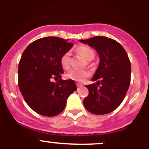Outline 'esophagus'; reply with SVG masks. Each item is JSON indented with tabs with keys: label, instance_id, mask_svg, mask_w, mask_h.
Here are the masks:
<instances>
[{
	"label": "esophagus",
	"instance_id": "obj_1",
	"mask_svg": "<svg viewBox=\"0 0 149 149\" xmlns=\"http://www.w3.org/2000/svg\"><path fill=\"white\" fill-rule=\"evenodd\" d=\"M76 86L78 87V88H80V87L83 86V85L80 84V83H76Z\"/></svg>",
	"mask_w": 149,
	"mask_h": 149
}]
</instances>
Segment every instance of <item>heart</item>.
Returning a JSON list of instances; mask_svg holds the SVG:
<instances>
[{
    "instance_id": "obj_1",
    "label": "heart",
    "mask_w": 149,
    "mask_h": 149,
    "mask_svg": "<svg viewBox=\"0 0 149 149\" xmlns=\"http://www.w3.org/2000/svg\"><path fill=\"white\" fill-rule=\"evenodd\" d=\"M76 52L79 53L87 60L90 61L95 57V52L91 47L86 45H80L76 47ZM60 63L64 69H68L71 64V54L69 52H65L60 58ZM90 76V72L88 70L72 69L66 74L68 78L76 82H83L85 78Z\"/></svg>"
}]
</instances>
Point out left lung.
I'll list each match as a JSON object with an SVG mask.
<instances>
[{"label":"left lung","mask_w":149,"mask_h":149,"mask_svg":"<svg viewBox=\"0 0 149 149\" xmlns=\"http://www.w3.org/2000/svg\"><path fill=\"white\" fill-rule=\"evenodd\" d=\"M80 41L96 49L100 58L92 79L97 82L85 86L89 94L83 100V105L96 115L113 111L122 103L130 85L131 64L127 52L118 42L105 36Z\"/></svg>","instance_id":"left-lung-1"}]
</instances>
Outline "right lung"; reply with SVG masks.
I'll return each mask as SVG.
<instances>
[{"label":"right lung","mask_w":149,"mask_h":149,"mask_svg":"<svg viewBox=\"0 0 149 149\" xmlns=\"http://www.w3.org/2000/svg\"><path fill=\"white\" fill-rule=\"evenodd\" d=\"M73 44L48 36L32 42L22 53L18 67V85L25 102L37 113L55 116L64 111L66 100L77 90L73 80H61L60 58ZM56 78L59 80L54 83Z\"/></svg>","instance_id":"add662e5"}]
</instances>
